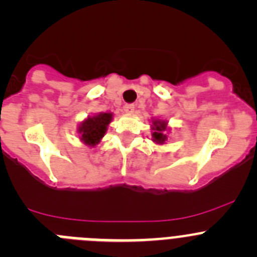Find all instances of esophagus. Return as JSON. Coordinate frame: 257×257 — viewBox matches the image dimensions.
<instances>
[{"mask_svg":"<svg viewBox=\"0 0 257 257\" xmlns=\"http://www.w3.org/2000/svg\"><path fill=\"white\" fill-rule=\"evenodd\" d=\"M134 109H136V105L134 104H126L125 106H124V111L128 112V114H133Z\"/></svg>","mask_w":257,"mask_h":257,"instance_id":"obj_1","label":"esophagus"}]
</instances>
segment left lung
Returning a JSON list of instances; mask_svg holds the SVG:
<instances>
[{"mask_svg": "<svg viewBox=\"0 0 257 257\" xmlns=\"http://www.w3.org/2000/svg\"><path fill=\"white\" fill-rule=\"evenodd\" d=\"M153 141L156 143H165L166 141V134H165V131H166V123L161 120H155L153 121Z\"/></svg>", "mask_w": 257, "mask_h": 257, "instance_id": "obj_1", "label": "left lung"}]
</instances>
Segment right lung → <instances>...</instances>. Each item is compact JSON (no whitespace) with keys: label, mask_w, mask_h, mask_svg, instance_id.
<instances>
[{"label":"right lung","mask_w":257,"mask_h":257,"mask_svg":"<svg viewBox=\"0 0 257 257\" xmlns=\"http://www.w3.org/2000/svg\"><path fill=\"white\" fill-rule=\"evenodd\" d=\"M112 119L111 112H100L95 116L87 117L85 121H82L78 128V133L81 134V140L88 146H96L100 142L104 134L106 133V129L109 123Z\"/></svg>","instance_id":"obj_1"}]
</instances>
